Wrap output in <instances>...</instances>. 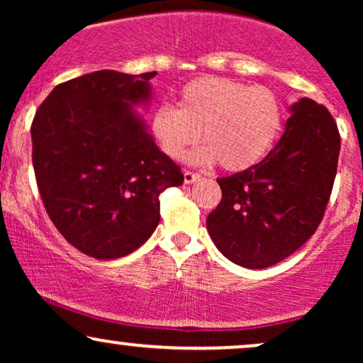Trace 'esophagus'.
I'll return each mask as SVG.
<instances>
[{"label":"esophagus","mask_w":363,"mask_h":363,"mask_svg":"<svg viewBox=\"0 0 363 363\" xmlns=\"http://www.w3.org/2000/svg\"><path fill=\"white\" fill-rule=\"evenodd\" d=\"M199 177H201L199 174L189 172V170H186V172H184V182H186V184H193V182L198 181Z\"/></svg>","instance_id":"obj_1"}]
</instances>
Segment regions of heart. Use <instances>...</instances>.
Wrapping results in <instances>:
<instances>
[{"mask_svg":"<svg viewBox=\"0 0 363 363\" xmlns=\"http://www.w3.org/2000/svg\"><path fill=\"white\" fill-rule=\"evenodd\" d=\"M281 121V104L266 86L199 77L182 86L177 107L165 104L153 111L150 131L170 158H181L203 136L206 143L186 160L201 165L218 162L228 172H239L268 155Z\"/></svg>","mask_w":363,"mask_h":363,"instance_id":"heart-1","label":"heart"}]
</instances>
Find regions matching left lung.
<instances>
[{
	"label": "left lung",
	"instance_id": "1",
	"mask_svg": "<svg viewBox=\"0 0 363 363\" xmlns=\"http://www.w3.org/2000/svg\"><path fill=\"white\" fill-rule=\"evenodd\" d=\"M290 114L264 160L216 179L222 201L208 215V234L242 268H269L297 251L319 227L329 201L338 126L326 107L307 97L291 104Z\"/></svg>",
	"mask_w": 363,
	"mask_h": 363
}]
</instances>
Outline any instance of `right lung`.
Masks as SVG:
<instances>
[{
	"label": "right lung",
	"instance_id": "obj_1",
	"mask_svg": "<svg viewBox=\"0 0 363 363\" xmlns=\"http://www.w3.org/2000/svg\"><path fill=\"white\" fill-rule=\"evenodd\" d=\"M157 72L101 69L54 86L32 123V162L49 218L78 251L118 259L160 222L158 194L184 182L136 111Z\"/></svg>",
	"mask_w": 363,
	"mask_h": 363
}]
</instances>
